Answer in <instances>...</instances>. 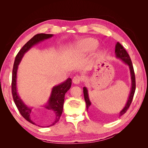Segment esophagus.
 <instances>
[{
  "label": "esophagus",
  "instance_id": "esophagus-1",
  "mask_svg": "<svg viewBox=\"0 0 148 148\" xmlns=\"http://www.w3.org/2000/svg\"><path fill=\"white\" fill-rule=\"evenodd\" d=\"M81 79H82L81 77H79V76H77V75L75 76L72 80L73 83H74L75 84H78L80 83V82H81Z\"/></svg>",
  "mask_w": 148,
  "mask_h": 148
}]
</instances>
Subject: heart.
Wrapping results in <instances>:
<instances>
[{
  "label": "heart",
  "instance_id": "1",
  "mask_svg": "<svg viewBox=\"0 0 148 148\" xmlns=\"http://www.w3.org/2000/svg\"><path fill=\"white\" fill-rule=\"evenodd\" d=\"M98 44L96 39L88 38L80 41L76 46V51L78 53H84L91 51L95 49Z\"/></svg>",
  "mask_w": 148,
  "mask_h": 148
}]
</instances>
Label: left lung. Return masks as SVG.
I'll return each instance as SVG.
<instances>
[{"instance_id": "8db88e82", "label": "left lung", "mask_w": 148, "mask_h": 148, "mask_svg": "<svg viewBox=\"0 0 148 148\" xmlns=\"http://www.w3.org/2000/svg\"><path fill=\"white\" fill-rule=\"evenodd\" d=\"M115 57L117 59H119L122 60L123 62L128 65L129 67L130 73L131 76V88L130 91V94L128 95V97L127 99V103L125 104L123 108L121 110L120 112L119 116H122L125 112H126L128 109L129 108L130 106L132 101L133 100L134 94L135 92V88H136V83H135V73H134L133 66L132 63V60L130 57L128 53L126 51V50L123 48V47L121 45V44L118 42L115 44ZM83 94H84V97L85 102L86 104V109L87 110L89 109V107L91 105V102L90 101L88 95V90L86 86L83 87Z\"/></svg>"}]
</instances>
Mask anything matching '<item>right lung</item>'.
Returning <instances> with one entry per match:
<instances>
[{"instance_id": "obj_1", "label": "right lung", "mask_w": 148, "mask_h": 148, "mask_svg": "<svg viewBox=\"0 0 148 148\" xmlns=\"http://www.w3.org/2000/svg\"><path fill=\"white\" fill-rule=\"evenodd\" d=\"M53 34H38L31 38L29 41L26 42L23 47L18 53L15 57V60L13 65V71H12V91L13 98L15 104L18 109L20 113L23 117L29 122L33 125H36L35 122L31 119V113L33 110L34 107H31L26 105L24 101L21 99L19 95L17 89V71L18 69V65L23 59L25 53L27 52L29 49L33 47L34 45L39 44L44 40L52 38ZM71 85V78H67L65 81L59 84L56 85L52 88L50 96H49L48 101L45 104L42 106L44 108L52 111L55 115V119L52 123L49 125L47 127L52 126L55 125L58 121L59 120L60 116L63 111V106L65 99V95L68 91ZM39 127V125H38Z\"/></svg>"}]
</instances>
